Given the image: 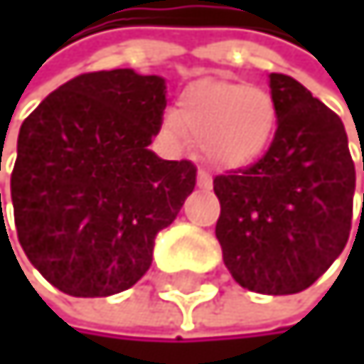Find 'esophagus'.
<instances>
[{"instance_id": "34e87169", "label": "esophagus", "mask_w": 364, "mask_h": 364, "mask_svg": "<svg viewBox=\"0 0 364 364\" xmlns=\"http://www.w3.org/2000/svg\"><path fill=\"white\" fill-rule=\"evenodd\" d=\"M198 188H205V190L212 188V176H209L205 170H200V172H198Z\"/></svg>"}]
</instances>
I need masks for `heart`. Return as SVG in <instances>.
<instances>
[{"mask_svg":"<svg viewBox=\"0 0 364 364\" xmlns=\"http://www.w3.org/2000/svg\"><path fill=\"white\" fill-rule=\"evenodd\" d=\"M161 127L174 139L190 133L214 166L240 168L267 148L275 129V105L257 87L205 80L178 95L174 115H164Z\"/></svg>","mask_w":364,"mask_h":364,"instance_id":"heart-1","label":"heart"}]
</instances>
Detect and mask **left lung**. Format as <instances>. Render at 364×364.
I'll use <instances>...</instances> for the list:
<instances>
[{
	"instance_id": "8db88e82",
	"label": "left lung",
	"mask_w": 364,
	"mask_h": 364,
	"mask_svg": "<svg viewBox=\"0 0 364 364\" xmlns=\"http://www.w3.org/2000/svg\"><path fill=\"white\" fill-rule=\"evenodd\" d=\"M269 87L277 115L273 144L253 166L214 178L216 237L242 288L295 295L347 245L356 170L334 111L290 76L271 74Z\"/></svg>"
}]
</instances>
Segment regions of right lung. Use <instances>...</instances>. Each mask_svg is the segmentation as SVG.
I'll list each match as a JSON object with an SVG mask.
<instances>
[{
  "label": "right lung",
  "instance_id": "obj_1",
  "mask_svg": "<svg viewBox=\"0 0 364 364\" xmlns=\"http://www.w3.org/2000/svg\"><path fill=\"white\" fill-rule=\"evenodd\" d=\"M164 109L161 76L111 69L65 82L21 124L10 176L17 235L65 295L109 297L137 284L157 233L192 194L196 168L148 148Z\"/></svg>",
  "mask_w": 364,
  "mask_h": 364
}]
</instances>
